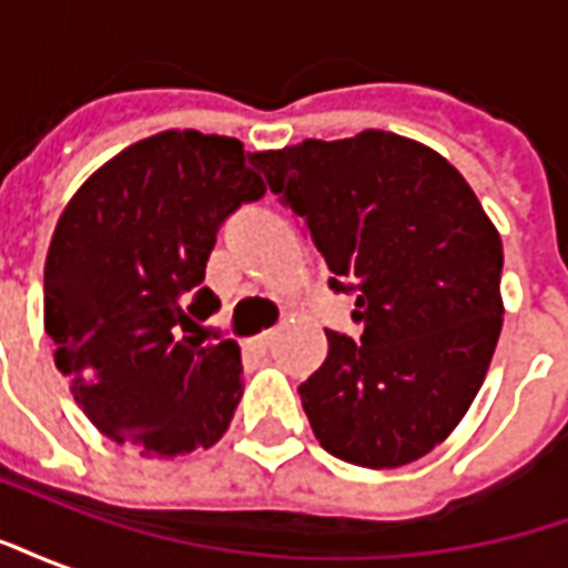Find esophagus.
<instances>
[{
	"mask_svg": "<svg viewBox=\"0 0 568 568\" xmlns=\"http://www.w3.org/2000/svg\"><path fill=\"white\" fill-rule=\"evenodd\" d=\"M271 341H273V332H261L255 341H252V346L258 349V353H267L271 349Z\"/></svg>",
	"mask_w": 568,
	"mask_h": 568,
	"instance_id": "obj_1",
	"label": "esophagus"
}]
</instances>
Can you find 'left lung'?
<instances>
[{"label":"left lung","mask_w":568,"mask_h":568,"mask_svg":"<svg viewBox=\"0 0 568 568\" xmlns=\"http://www.w3.org/2000/svg\"><path fill=\"white\" fill-rule=\"evenodd\" d=\"M273 194L307 224L334 292H356L358 341L328 334L301 383L325 450L398 468L459 426L501 332V236L463 173L386 130L255 151Z\"/></svg>","instance_id":"1"}]
</instances>
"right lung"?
Here are the masks:
<instances>
[{
    "mask_svg": "<svg viewBox=\"0 0 568 568\" xmlns=\"http://www.w3.org/2000/svg\"><path fill=\"white\" fill-rule=\"evenodd\" d=\"M264 191L240 140L163 130L72 194L44 261V332L105 438L173 459L227 432L243 365L236 341L200 337L219 310L203 276L224 219Z\"/></svg>",
    "mask_w": 568,
    "mask_h": 568,
    "instance_id": "add662e5",
    "label": "right lung"
}]
</instances>
